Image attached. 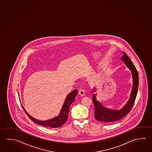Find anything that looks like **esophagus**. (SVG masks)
Returning a JSON list of instances; mask_svg holds the SVG:
<instances>
[{"label": "esophagus", "mask_w": 152, "mask_h": 152, "mask_svg": "<svg viewBox=\"0 0 152 152\" xmlns=\"http://www.w3.org/2000/svg\"><path fill=\"white\" fill-rule=\"evenodd\" d=\"M78 94H79L80 96H84L85 95V91H84V90H80L78 91Z\"/></svg>", "instance_id": "34e87169"}]
</instances>
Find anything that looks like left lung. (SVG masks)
<instances>
[{
	"instance_id": "left-lung-1",
	"label": "left lung",
	"mask_w": 152,
	"mask_h": 152,
	"mask_svg": "<svg viewBox=\"0 0 152 152\" xmlns=\"http://www.w3.org/2000/svg\"><path fill=\"white\" fill-rule=\"evenodd\" d=\"M121 53L122 56L121 57V60L124 63L128 69L130 70L133 80L131 92L127 102L121 109L118 110L110 109L104 106L100 101L96 99V96L97 94L94 93L93 94L92 100L94 104V117L96 120L98 121L107 124L114 123L122 119L123 117H124L125 115L130 112L135 101L138 92L139 85L138 72L134 65L126 54L124 52H122ZM96 87H94L92 91L93 92H96Z\"/></svg>"
}]
</instances>
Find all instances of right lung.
Segmentation results:
<instances>
[{"label": "right lung", "instance_id": "1", "mask_svg": "<svg viewBox=\"0 0 152 152\" xmlns=\"http://www.w3.org/2000/svg\"><path fill=\"white\" fill-rule=\"evenodd\" d=\"M77 92H78V90H75L72 92H70L69 94H68L65 99L64 103L62 105L59 115L50 120H46V121L37 120L34 117H32L29 114L27 111L25 110L22 105V107L24 110V112L27 115V116L29 117L30 120L35 123L39 125L48 126L50 128H59L62 125H64L67 121L70 106L71 104H72V102H74L75 100V96L77 95Z\"/></svg>", "mask_w": 152, "mask_h": 152}]
</instances>
